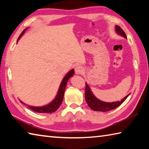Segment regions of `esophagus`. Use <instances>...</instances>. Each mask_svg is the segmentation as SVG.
Returning <instances> with one entry per match:
<instances>
[{
    "label": "esophagus",
    "instance_id": "esophagus-1",
    "mask_svg": "<svg viewBox=\"0 0 149 149\" xmlns=\"http://www.w3.org/2000/svg\"><path fill=\"white\" fill-rule=\"evenodd\" d=\"M84 72V70L81 65H77L75 68V73L76 74H80Z\"/></svg>",
    "mask_w": 149,
    "mask_h": 149
}]
</instances>
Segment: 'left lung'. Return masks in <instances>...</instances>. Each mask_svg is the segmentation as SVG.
I'll use <instances>...</instances> for the list:
<instances>
[{"instance_id":"obj_1","label":"left lung","mask_w":149,"mask_h":149,"mask_svg":"<svg viewBox=\"0 0 149 149\" xmlns=\"http://www.w3.org/2000/svg\"><path fill=\"white\" fill-rule=\"evenodd\" d=\"M116 32L117 33L118 35H121L124 37V38L127 39V36L123 31V30L119 26H116L115 27ZM127 95L125 97L123 98L120 101H116V102H106L104 101H102L99 99H98L93 94V93L91 90L89 85L85 84V100L87 103L89 107L91 108L93 110L95 111H99V112H108L111 110L115 109L116 108L119 107L120 104L125 101V99H127L128 96Z\"/></svg>"}]
</instances>
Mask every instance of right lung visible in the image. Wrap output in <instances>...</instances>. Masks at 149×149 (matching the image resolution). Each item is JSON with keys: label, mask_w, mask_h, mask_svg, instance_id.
Listing matches in <instances>:
<instances>
[{"label": "right lung", "mask_w": 149, "mask_h": 149, "mask_svg": "<svg viewBox=\"0 0 149 149\" xmlns=\"http://www.w3.org/2000/svg\"><path fill=\"white\" fill-rule=\"evenodd\" d=\"M27 29V28L25 29L24 31L22 32V33L20 34L18 39H17V42L18 41V40L21 38L22 35L24 34V33L26 31ZM74 74V70L72 69L65 75V77L63 78L61 84H60L56 97H55L54 99L52 100V102H50L49 104H48L47 105H45V106H42V107H31V106H29V105L27 106V107H28V108H29L30 109L33 110L35 112L44 113V114H51V113L54 112L55 111H56L58 109L60 104H62L63 98H64L65 89V87H66L68 81V79L70 77L73 76V75ZM20 102H21L22 104H26L23 102H22L21 100H20Z\"/></svg>", "instance_id": "add662e5"}]
</instances>
